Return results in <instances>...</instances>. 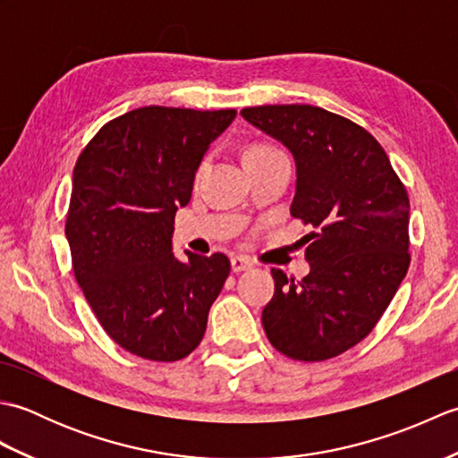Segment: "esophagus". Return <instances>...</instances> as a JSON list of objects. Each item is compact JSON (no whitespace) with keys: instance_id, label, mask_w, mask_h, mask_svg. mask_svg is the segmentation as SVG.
Returning <instances> with one entry per match:
<instances>
[{"instance_id":"obj_1","label":"esophagus","mask_w":458,"mask_h":458,"mask_svg":"<svg viewBox=\"0 0 458 458\" xmlns=\"http://www.w3.org/2000/svg\"><path fill=\"white\" fill-rule=\"evenodd\" d=\"M230 266H232V271H234V274H240V271L251 269V266H254V264H251V261L244 256H234L230 259Z\"/></svg>"}]
</instances>
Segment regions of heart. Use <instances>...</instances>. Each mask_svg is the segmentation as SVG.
Listing matches in <instances>:
<instances>
[{
  "instance_id": "b5f03b06",
  "label": "heart",
  "mask_w": 458,
  "mask_h": 458,
  "mask_svg": "<svg viewBox=\"0 0 458 458\" xmlns=\"http://www.w3.org/2000/svg\"><path fill=\"white\" fill-rule=\"evenodd\" d=\"M269 151H276V148H271V145H254V148H250L246 155H258V153H269Z\"/></svg>"
}]
</instances>
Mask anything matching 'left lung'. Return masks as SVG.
<instances>
[{"mask_svg":"<svg viewBox=\"0 0 458 458\" xmlns=\"http://www.w3.org/2000/svg\"><path fill=\"white\" fill-rule=\"evenodd\" d=\"M293 153L291 214L310 271L301 281L271 269L276 293L261 323L276 350L301 362L335 358L366 338L410 267V199L372 133L309 104L240 112Z\"/></svg>","mask_w":458,"mask_h":458,"instance_id":"left-lung-1","label":"left lung"}]
</instances>
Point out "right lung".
<instances>
[{
    "instance_id": "right-lung-1",
    "label": "right lung",
    "mask_w": 458,
    "mask_h": 458,
    "mask_svg": "<svg viewBox=\"0 0 458 458\" xmlns=\"http://www.w3.org/2000/svg\"><path fill=\"white\" fill-rule=\"evenodd\" d=\"M236 110L145 106L94 135L72 171L64 234L72 269L115 344L174 362L200 344L230 274L224 254L173 256L174 214L194 173Z\"/></svg>"
}]
</instances>
